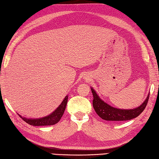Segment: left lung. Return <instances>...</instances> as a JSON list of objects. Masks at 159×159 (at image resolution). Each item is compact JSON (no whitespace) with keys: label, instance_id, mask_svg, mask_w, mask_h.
<instances>
[{"label":"left lung","instance_id":"8db88e82","mask_svg":"<svg viewBox=\"0 0 159 159\" xmlns=\"http://www.w3.org/2000/svg\"><path fill=\"white\" fill-rule=\"evenodd\" d=\"M91 92L93 95V106L97 114L101 118L109 121H125L129 120L139 116L147 106L149 100V94H148L146 100L140 107L132 109H120L110 106L104 102L98 96L97 93L91 88Z\"/></svg>","mask_w":159,"mask_h":159}]
</instances>
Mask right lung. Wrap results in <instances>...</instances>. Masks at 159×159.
Listing matches in <instances>:
<instances>
[{
  "instance_id": "add662e5",
  "label": "right lung",
  "mask_w": 159,
  "mask_h": 159,
  "mask_svg": "<svg viewBox=\"0 0 159 159\" xmlns=\"http://www.w3.org/2000/svg\"><path fill=\"white\" fill-rule=\"evenodd\" d=\"M68 98V96L66 95L64 99V100L62 101L60 105L57 107V109L55 110V111H53L49 116H45L43 118L37 119H29L24 118V117H22L19 114V116L27 123L30 125H33V126H46V125H55L60 120L63 114H64L66 107L67 104Z\"/></svg>"
}]
</instances>
